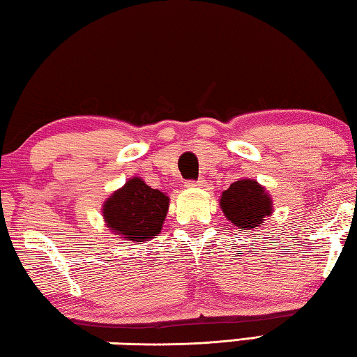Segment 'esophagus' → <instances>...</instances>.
Listing matches in <instances>:
<instances>
[{
  "label": "esophagus",
  "instance_id": "34e87169",
  "mask_svg": "<svg viewBox=\"0 0 357 357\" xmlns=\"http://www.w3.org/2000/svg\"><path fill=\"white\" fill-rule=\"evenodd\" d=\"M188 185H189V188H205L206 183H205L204 178H199L195 181H188Z\"/></svg>",
  "mask_w": 357,
  "mask_h": 357
}]
</instances>
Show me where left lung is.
I'll return each instance as SVG.
<instances>
[{
    "label": "left lung",
    "mask_w": 357,
    "mask_h": 357,
    "mask_svg": "<svg viewBox=\"0 0 357 357\" xmlns=\"http://www.w3.org/2000/svg\"><path fill=\"white\" fill-rule=\"evenodd\" d=\"M221 208L234 226L243 232L261 226L264 218L273 213L271 199L253 179H242L231 184L221 195Z\"/></svg>",
    "instance_id": "obj_1"
}]
</instances>
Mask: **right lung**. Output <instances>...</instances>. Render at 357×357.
Returning a JSON list of instances; mask_svg holds the SVG:
<instances>
[{
    "mask_svg": "<svg viewBox=\"0 0 357 357\" xmlns=\"http://www.w3.org/2000/svg\"><path fill=\"white\" fill-rule=\"evenodd\" d=\"M168 197L139 178L128 181L104 205V220L116 236L137 242L157 236L168 211Z\"/></svg>",
    "mask_w": 357,
    "mask_h": 357,
    "instance_id": "add662e5",
    "label": "right lung"
}]
</instances>
